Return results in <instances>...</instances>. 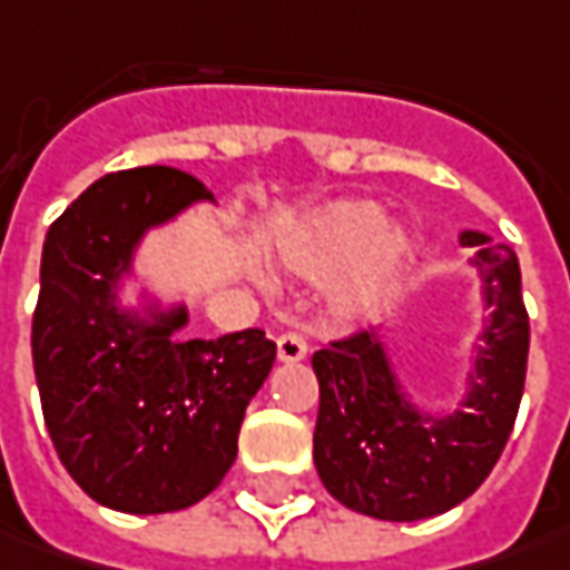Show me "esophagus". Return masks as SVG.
I'll use <instances>...</instances> for the list:
<instances>
[{
    "instance_id": "obj_1",
    "label": "esophagus",
    "mask_w": 570,
    "mask_h": 570,
    "mask_svg": "<svg viewBox=\"0 0 570 570\" xmlns=\"http://www.w3.org/2000/svg\"><path fill=\"white\" fill-rule=\"evenodd\" d=\"M305 353H308V344L303 341V334L286 331L277 337V360L281 363H299V360H305Z\"/></svg>"
}]
</instances>
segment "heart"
I'll list each match as a JSON object with an SVG mask.
<instances>
[{
	"label": "heart",
	"mask_w": 570,
	"mask_h": 570,
	"mask_svg": "<svg viewBox=\"0 0 570 570\" xmlns=\"http://www.w3.org/2000/svg\"><path fill=\"white\" fill-rule=\"evenodd\" d=\"M413 233L384 224L372 202H331L286 226L277 239V265L299 277L341 274L327 293L337 322H372L394 299L403 267L413 258Z\"/></svg>",
	"instance_id": "1"
}]
</instances>
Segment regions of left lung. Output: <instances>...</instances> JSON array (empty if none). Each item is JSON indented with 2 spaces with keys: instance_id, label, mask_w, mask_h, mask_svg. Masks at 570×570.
Returning <instances> with one entry per match:
<instances>
[{
  "instance_id": "8db88e82",
  "label": "left lung",
  "mask_w": 570,
  "mask_h": 570,
  "mask_svg": "<svg viewBox=\"0 0 570 570\" xmlns=\"http://www.w3.org/2000/svg\"><path fill=\"white\" fill-rule=\"evenodd\" d=\"M476 248L489 318L473 346L463 410L425 413L406 397L379 334H350L312 356L318 375L315 470L350 511L379 520H422L451 511L499 463L518 420L530 318L520 296L514 248L463 229Z\"/></svg>"
}]
</instances>
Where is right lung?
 Returning a JSON list of instances; mask_svg holds the SVG:
<instances>
[{
	"instance_id": "right-lung-1",
	"label": "right lung",
	"mask_w": 570,
	"mask_h": 570,
	"mask_svg": "<svg viewBox=\"0 0 570 570\" xmlns=\"http://www.w3.org/2000/svg\"><path fill=\"white\" fill-rule=\"evenodd\" d=\"M195 202L214 195L183 169L109 173L43 243L30 331L43 420L71 480L126 514L183 511L220 485L277 356L258 327L179 341L186 305L116 303L145 233Z\"/></svg>"
}]
</instances>
